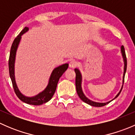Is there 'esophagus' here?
I'll return each mask as SVG.
<instances>
[{
    "mask_svg": "<svg viewBox=\"0 0 135 135\" xmlns=\"http://www.w3.org/2000/svg\"><path fill=\"white\" fill-rule=\"evenodd\" d=\"M77 65H78V63L76 61H71L70 62H69V67L73 69V68H75L76 66H77Z\"/></svg>",
    "mask_w": 135,
    "mask_h": 135,
    "instance_id": "1",
    "label": "esophagus"
}]
</instances>
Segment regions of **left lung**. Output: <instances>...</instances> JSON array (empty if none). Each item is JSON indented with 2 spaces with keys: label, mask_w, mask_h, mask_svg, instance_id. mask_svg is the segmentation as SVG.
Wrapping results in <instances>:
<instances>
[{
  "label": "left lung",
  "mask_w": 135,
  "mask_h": 135,
  "mask_svg": "<svg viewBox=\"0 0 135 135\" xmlns=\"http://www.w3.org/2000/svg\"><path fill=\"white\" fill-rule=\"evenodd\" d=\"M121 53H122V57L123 59V62H124V69H123V80H122V86L121 88L120 91H119V93L117 94L116 96L112 100H114L115 99H116L119 95L120 94L121 91L122 90V88H123V83H124V78H125V74H126V70H127V58L126 55V51H125V49L123 46H121ZM74 71L76 73V91H77L78 95L79 96V97L81 99V100L82 101H84V103H87V104H89V105L92 106V107H101L103 106L107 105V104L110 103L112 100L110 101L107 102V103H97V102L93 101V100H90V99H88V97H86L85 95H84V92L82 91V88H81V81H82V76H81V73H80V70L78 69H74Z\"/></svg>",
  "instance_id": "1"
}]
</instances>
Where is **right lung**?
Here are the masks:
<instances>
[{
    "instance_id": "obj_1",
    "label": "right lung",
    "mask_w": 135,
    "mask_h": 135,
    "mask_svg": "<svg viewBox=\"0 0 135 135\" xmlns=\"http://www.w3.org/2000/svg\"><path fill=\"white\" fill-rule=\"evenodd\" d=\"M28 31V27H25L21 31L20 35L13 40L12 47H11L10 54H9L8 62L9 73L11 80H12V85H13V88L14 89V91L17 97L21 101L24 102L27 104L38 106L47 103L52 98L53 95H54L55 90H56L57 85V83L59 81V78L63 74V73L67 70L68 67H69V64H63L61 66L55 68L53 70L51 75H50L48 84H47L46 88H45L44 90L39 93L38 95L34 97H27L23 93H21V92L20 91L18 87H17L16 81V78H15V61H16V52H17L20 42L21 41V36Z\"/></svg>"
}]
</instances>
